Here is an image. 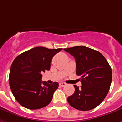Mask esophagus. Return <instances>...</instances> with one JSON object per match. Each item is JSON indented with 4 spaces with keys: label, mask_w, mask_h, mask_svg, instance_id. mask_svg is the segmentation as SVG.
Listing matches in <instances>:
<instances>
[{
    "label": "esophagus",
    "mask_w": 122,
    "mask_h": 122,
    "mask_svg": "<svg viewBox=\"0 0 122 122\" xmlns=\"http://www.w3.org/2000/svg\"><path fill=\"white\" fill-rule=\"evenodd\" d=\"M65 85H66V83L64 82H60L59 83V86H61V87H64Z\"/></svg>",
    "instance_id": "34e87169"
}]
</instances>
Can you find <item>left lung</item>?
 <instances>
[{
  "label": "left lung",
  "instance_id": "1",
  "mask_svg": "<svg viewBox=\"0 0 122 122\" xmlns=\"http://www.w3.org/2000/svg\"><path fill=\"white\" fill-rule=\"evenodd\" d=\"M76 61V74L81 77L82 85H74L75 92L67 97L69 105L81 111L98 106L109 92L112 71L110 65L99 51L85 46L64 49Z\"/></svg>",
  "mask_w": 122,
  "mask_h": 122
}]
</instances>
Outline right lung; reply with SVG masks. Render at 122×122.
Segmentation results:
<instances>
[{"mask_svg":"<svg viewBox=\"0 0 122 122\" xmlns=\"http://www.w3.org/2000/svg\"><path fill=\"white\" fill-rule=\"evenodd\" d=\"M62 49L37 47L19 55L12 62L9 85L16 100L25 108L37 110L51 102L57 82L52 85L42 81V73L49 70L55 55Z\"/></svg>","mask_w":122,"mask_h":122,"instance_id":"1","label":"right lung"}]
</instances>
